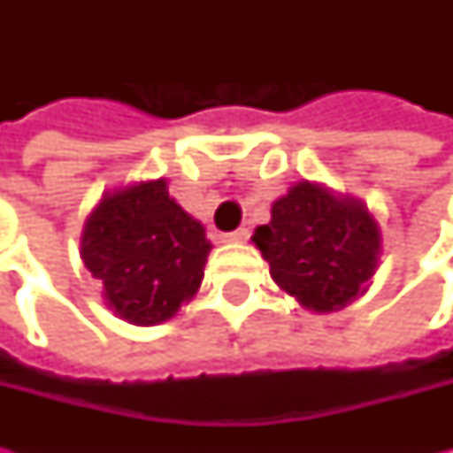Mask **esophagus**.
Returning <instances> with one entry per match:
<instances>
[{
	"instance_id": "esophagus-1",
	"label": "esophagus",
	"mask_w": 453,
	"mask_h": 453,
	"mask_svg": "<svg viewBox=\"0 0 453 453\" xmlns=\"http://www.w3.org/2000/svg\"><path fill=\"white\" fill-rule=\"evenodd\" d=\"M221 239H224V242H247V239H250V229H247V226H239V229L224 234Z\"/></svg>"
}]
</instances>
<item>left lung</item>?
Returning <instances> with one entry per match:
<instances>
[{
  "label": "left lung",
  "instance_id": "1",
  "mask_svg": "<svg viewBox=\"0 0 453 453\" xmlns=\"http://www.w3.org/2000/svg\"><path fill=\"white\" fill-rule=\"evenodd\" d=\"M252 242L277 288L320 315L365 295L383 254L380 226L365 201L318 181L289 186Z\"/></svg>",
  "mask_w": 453,
  "mask_h": 453
}]
</instances>
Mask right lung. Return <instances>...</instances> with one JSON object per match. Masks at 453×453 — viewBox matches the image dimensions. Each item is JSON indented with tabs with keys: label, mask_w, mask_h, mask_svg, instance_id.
I'll list each match as a JSON object with an SVG mask.
<instances>
[{
	"label": "right lung",
	"mask_w": 453,
	"mask_h": 453,
	"mask_svg": "<svg viewBox=\"0 0 453 453\" xmlns=\"http://www.w3.org/2000/svg\"><path fill=\"white\" fill-rule=\"evenodd\" d=\"M211 242L168 194V179L105 191L80 234V259L105 304L131 325L171 320L203 280Z\"/></svg>",
	"instance_id": "obj_1"
}]
</instances>
